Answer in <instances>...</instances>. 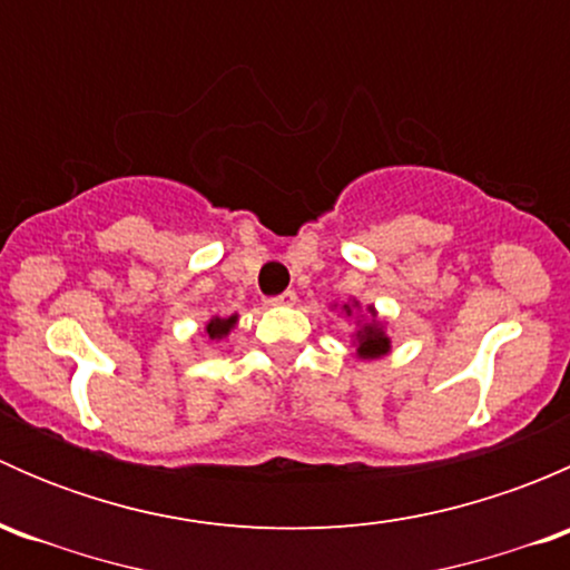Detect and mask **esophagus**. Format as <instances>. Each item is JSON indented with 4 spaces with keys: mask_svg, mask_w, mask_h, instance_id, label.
Listing matches in <instances>:
<instances>
[{
    "mask_svg": "<svg viewBox=\"0 0 570 570\" xmlns=\"http://www.w3.org/2000/svg\"><path fill=\"white\" fill-rule=\"evenodd\" d=\"M297 301V295L292 289H286V292H281V295H275V297H269V306H292V303Z\"/></svg>",
    "mask_w": 570,
    "mask_h": 570,
    "instance_id": "34e87169",
    "label": "esophagus"
}]
</instances>
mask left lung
I'll return each instance as SVG.
<instances>
[{"mask_svg":"<svg viewBox=\"0 0 570 570\" xmlns=\"http://www.w3.org/2000/svg\"><path fill=\"white\" fill-rule=\"evenodd\" d=\"M342 312L347 314V317H353V314L358 312V301L344 303ZM366 314H370V320H366L353 336L355 355H358V358H383V355L392 350V338L386 336V327H383V322L377 320L375 308L370 306V308H366Z\"/></svg>","mask_w":570,"mask_h":570,"instance_id":"left-lung-1","label":"left lung"}]
</instances>
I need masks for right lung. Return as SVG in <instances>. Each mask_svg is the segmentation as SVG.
I'll return each instance as SVG.
<instances>
[{"label":"right lung","mask_w":570,"mask_h":570,"mask_svg":"<svg viewBox=\"0 0 570 570\" xmlns=\"http://www.w3.org/2000/svg\"><path fill=\"white\" fill-rule=\"evenodd\" d=\"M237 314H232V317H212L206 322L204 333L212 338V342H220V338H226L228 333H232V327L237 325Z\"/></svg>","instance_id":"1"}]
</instances>
